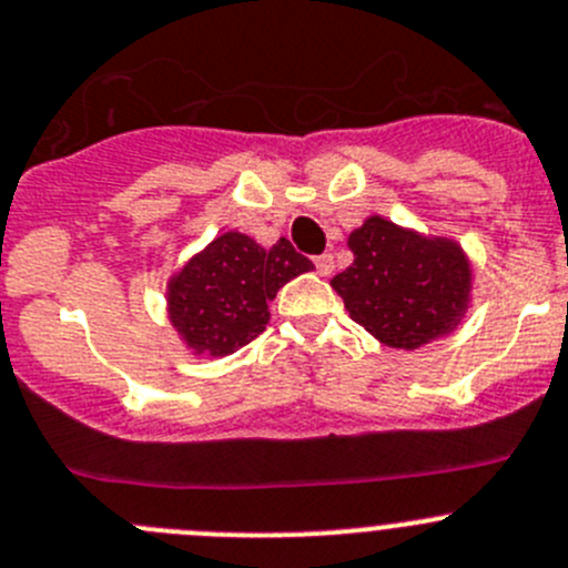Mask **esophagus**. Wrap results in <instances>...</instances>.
I'll return each mask as SVG.
<instances>
[{"label":"esophagus","mask_w":568,"mask_h":568,"mask_svg":"<svg viewBox=\"0 0 568 568\" xmlns=\"http://www.w3.org/2000/svg\"><path fill=\"white\" fill-rule=\"evenodd\" d=\"M316 272L322 274V277H331L333 274V254H320V257L314 260Z\"/></svg>","instance_id":"obj_1"}]
</instances>
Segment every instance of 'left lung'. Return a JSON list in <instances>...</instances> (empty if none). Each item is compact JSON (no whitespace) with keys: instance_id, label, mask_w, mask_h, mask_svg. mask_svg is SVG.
Here are the masks:
<instances>
[{"instance_id":"8db88e82","label":"left lung","mask_w":568,"mask_h":568,"mask_svg":"<svg viewBox=\"0 0 568 568\" xmlns=\"http://www.w3.org/2000/svg\"><path fill=\"white\" fill-rule=\"evenodd\" d=\"M347 246L353 263L331 285L349 316L386 347L417 349L459 325L470 296V263L457 243L373 215Z\"/></svg>"}]
</instances>
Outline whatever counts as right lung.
<instances>
[{
    "mask_svg": "<svg viewBox=\"0 0 568 568\" xmlns=\"http://www.w3.org/2000/svg\"><path fill=\"white\" fill-rule=\"evenodd\" d=\"M311 268L285 237L263 248L248 235L224 232L168 285L173 327L199 356H230L266 331L268 302Z\"/></svg>",
    "mask_w": 568,
    "mask_h": 568,
    "instance_id": "1",
    "label": "right lung"
}]
</instances>
